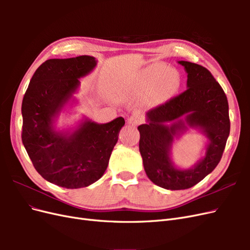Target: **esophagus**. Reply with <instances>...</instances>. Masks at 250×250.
<instances>
[{"label":"esophagus","mask_w":250,"mask_h":250,"mask_svg":"<svg viewBox=\"0 0 250 250\" xmlns=\"http://www.w3.org/2000/svg\"><path fill=\"white\" fill-rule=\"evenodd\" d=\"M127 122L129 123L130 125H132V126H137V125H139L142 122V118L139 115H137V113H134V115H132V116H130L129 118H128Z\"/></svg>","instance_id":"1"}]
</instances>
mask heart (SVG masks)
Wrapping results in <instances>:
<instances>
[{
  "label": "heart",
  "mask_w": 250,
  "mask_h": 250,
  "mask_svg": "<svg viewBox=\"0 0 250 250\" xmlns=\"http://www.w3.org/2000/svg\"><path fill=\"white\" fill-rule=\"evenodd\" d=\"M180 87V76L173 69L163 64H152L142 71L130 85L132 96H145L149 104H157L169 100L176 95Z\"/></svg>",
  "instance_id": "1"
}]
</instances>
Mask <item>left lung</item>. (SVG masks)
<instances>
[{
    "instance_id": "obj_1",
    "label": "left lung",
    "mask_w": 250,
    "mask_h": 250,
    "mask_svg": "<svg viewBox=\"0 0 250 250\" xmlns=\"http://www.w3.org/2000/svg\"><path fill=\"white\" fill-rule=\"evenodd\" d=\"M178 63L188 74L187 90L150 109L147 123L138 127L144 169L153 184L167 190H186L208 175L221 160L230 130L228 98L213 75L197 63ZM169 122L173 123L167 125ZM188 125L200 127L209 143L204 158L193 168L180 170L170 161V146Z\"/></svg>"
}]
</instances>
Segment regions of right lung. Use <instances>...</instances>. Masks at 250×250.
<instances>
[{"mask_svg": "<svg viewBox=\"0 0 250 250\" xmlns=\"http://www.w3.org/2000/svg\"><path fill=\"white\" fill-rule=\"evenodd\" d=\"M97 64L82 55L48 59L30 80L21 103V141L35 170L50 183L66 188L87 187L106 170L119 132V117L106 124L85 120L72 133L54 130L55 118L79 87V78Z\"/></svg>", "mask_w": 250, "mask_h": 250, "instance_id": "obj_1", "label": "right lung"}]
</instances>
